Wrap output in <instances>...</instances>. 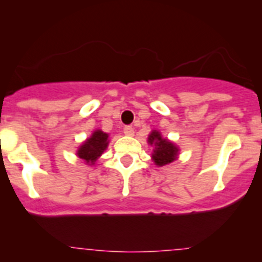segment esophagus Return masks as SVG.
<instances>
[{
  "label": "esophagus",
  "mask_w": 262,
  "mask_h": 262,
  "mask_svg": "<svg viewBox=\"0 0 262 262\" xmlns=\"http://www.w3.org/2000/svg\"><path fill=\"white\" fill-rule=\"evenodd\" d=\"M123 133L128 135V137H132V135H134V128L132 127V125H125V127L123 128Z\"/></svg>",
  "instance_id": "34e87169"
}]
</instances>
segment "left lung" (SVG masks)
Here are the masks:
<instances>
[{"instance_id": "obj_1", "label": "left lung", "mask_w": 262, "mask_h": 262, "mask_svg": "<svg viewBox=\"0 0 262 262\" xmlns=\"http://www.w3.org/2000/svg\"><path fill=\"white\" fill-rule=\"evenodd\" d=\"M149 143L155 145V150L152 152V159H154L156 165L164 166V165L170 164V162L176 160L179 149L171 141L161 138L159 132L154 130L149 135Z\"/></svg>"}]
</instances>
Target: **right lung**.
Segmentation results:
<instances>
[{
  "label": "right lung",
  "mask_w": 262,
  "mask_h": 262,
  "mask_svg": "<svg viewBox=\"0 0 262 262\" xmlns=\"http://www.w3.org/2000/svg\"><path fill=\"white\" fill-rule=\"evenodd\" d=\"M108 145V134L102 130H96L82 145L80 146L77 155L85 160L86 164H95L97 158L104 151Z\"/></svg>",
  "instance_id": "right-lung-1"
}]
</instances>
